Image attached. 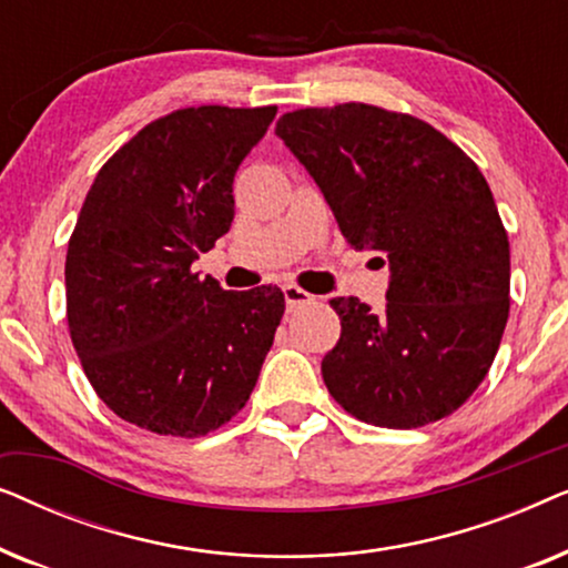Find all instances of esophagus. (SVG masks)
Returning a JSON list of instances; mask_svg holds the SVG:
<instances>
[{
	"instance_id": "1",
	"label": "esophagus",
	"mask_w": 568,
	"mask_h": 568,
	"mask_svg": "<svg viewBox=\"0 0 568 568\" xmlns=\"http://www.w3.org/2000/svg\"><path fill=\"white\" fill-rule=\"evenodd\" d=\"M284 302H286V310H300L302 305H310V302H315L313 294H307L305 290H300V286L294 284H284Z\"/></svg>"
}]
</instances>
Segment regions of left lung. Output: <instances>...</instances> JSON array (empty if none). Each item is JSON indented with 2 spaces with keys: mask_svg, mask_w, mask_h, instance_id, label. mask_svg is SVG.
<instances>
[{
  "mask_svg": "<svg viewBox=\"0 0 568 568\" xmlns=\"http://www.w3.org/2000/svg\"><path fill=\"white\" fill-rule=\"evenodd\" d=\"M276 136L346 243L390 266L383 313L331 300L341 338L323 356L328 393L387 429L449 416L484 383L509 317V240L486 178L429 123L364 103L284 113Z\"/></svg>",
  "mask_w": 568,
  "mask_h": 568,
  "instance_id": "8db88e82",
  "label": "left lung"
}]
</instances>
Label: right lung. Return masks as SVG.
I'll list each match as a JSON object with an SVG mask.
<instances>
[{
    "label": "right lung",
    "instance_id": "right-lung-1",
    "mask_svg": "<svg viewBox=\"0 0 568 568\" xmlns=\"http://www.w3.org/2000/svg\"><path fill=\"white\" fill-rule=\"evenodd\" d=\"M276 105L183 108L121 146L67 251V321L84 375L123 422L204 437L251 398L284 294L227 292L191 263L235 220L232 183Z\"/></svg>",
    "mask_w": 568,
    "mask_h": 568
}]
</instances>
